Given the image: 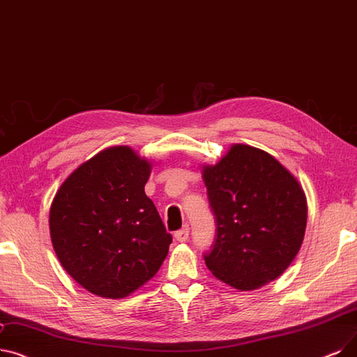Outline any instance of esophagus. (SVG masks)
Wrapping results in <instances>:
<instances>
[{"label": "esophagus", "mask_w": 357, "mask_h": 357, "mask_svg": "<svg viewBox=\"0 0 357 357\" xmlns=\"http://www.w3.org/2000/svg\"><path fill=\"white\" fill-rule=\"evenodd\" d=\"M175 239L178 241V242H185L188 239V236H190V227L188 226H183L181 230H178V231H175Z\"/></svg>", "instance_id": "obj_1"}]
</instances>
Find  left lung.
<instances>
[{
    "label": "left lung",
    "mask_w": 357,
    "mask_h": 357,
    "mask_svg": "<svg viewBox=\"0 0 357 357\" xmlns=\"http://www.w3.org/2000/svg\"><path fill=\"white\" fill-rule=\"evenodd\" d=\"M201 174L217 220L207 268L242 291L280 277L305 238L307 203L299 181L270 153L248 144H231Z\"/></svg>",
    "instance_id": "obj_1"
}]
</instances>
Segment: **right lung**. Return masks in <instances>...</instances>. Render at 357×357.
Here are the masks:
<instances>
[{
  "mask_svg": "<svg viewBox=\"0 0 357 357\" xmlns=\"http://www.w3.org/2000/svg\"><path fill=\"white\" fill-rule=\"evenodd\" d=\"M153 162L130 146L107 147L66 178L50 208L64 270L87 291L122 299L156 275L172 242L144 187Z\"/></svg>",
  "mask_w": 357,
  "mask_h": 357,
  "instance_id": "add662e5",
  "label": "right lung"
}]
</instances>
